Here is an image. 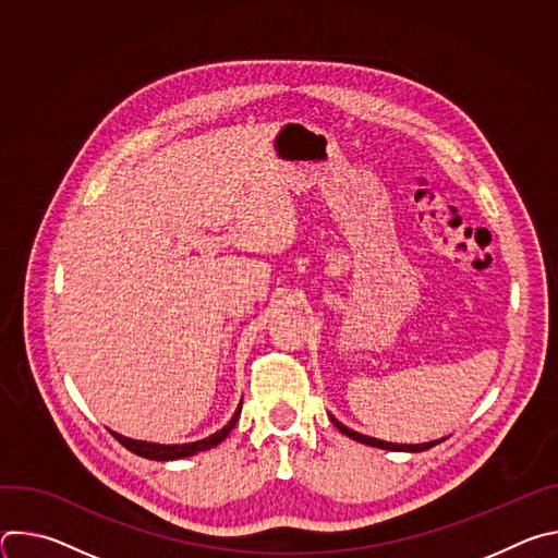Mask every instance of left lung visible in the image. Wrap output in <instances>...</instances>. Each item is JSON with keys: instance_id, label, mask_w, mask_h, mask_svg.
Returning <instances> with one entry per match:
<instances>
[{"instance_id": "left-lung-1", "label": "left lung", "mask_w": 558, "mask_h": 558, "mask_svg": "<svg viewBox=\"0 0 558 558\" xmlns=\"http://www.w3.org/2000/svg\"><path fill=\"white\" fill-rule=\"evenodd\" d=\"M329 417H331V422L336 424V428H338L342 435H347V437H351V439H355V441H360V444H366V446H373V448H381V450H397V452H424V450H428V448H433V446H437V444H441V441L446 439V437H441V439L426 441V444H390V441H384V439H375V437L362 435V433H357V430H353V428L344 426L342 422H338L333 415H329Z\"/></svg>"}]
</instances>
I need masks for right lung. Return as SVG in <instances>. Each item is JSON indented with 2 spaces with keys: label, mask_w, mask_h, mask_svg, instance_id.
<instances>
[{
  "label": "right lung",
  "mask_w": 558,
  "mask_h": 558,
  "mask_svg": "<svg viewBox=\"0 0 558 558\" xmlns=\"http://www.w3.org/2000/svg\"><path fill=\"white\" fill-rule=\"evenodd\" d=\"M241 411H243V400H241V404L235 407L231 420H229L220 430H216L214 435H209V437H205V439L190 441V444H154V441L130 439V437H123V435H119V433H114V430H110V433H112V437H114L119 444H123L130 452H134V454H138V457L154 459V461H172V459L192 457V454H196V452H203V450H209V448L218 446V444L231 433V428L235 426L238 417H241Z\"/></svg>",
  "instance_id": "add662e5"
}]
</instances>
